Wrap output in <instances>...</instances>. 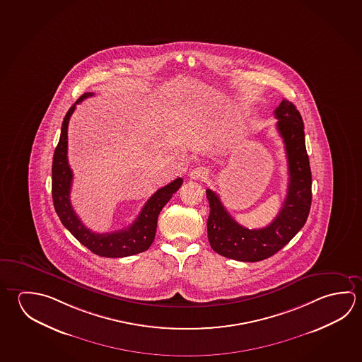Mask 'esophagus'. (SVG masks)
<instances>
[{
    "label": "esophagus",
    "mask_w": 362,
    "mask_h": 362,
    "mask_svg": "<svg viewBox=\"0 0 362 362\" xmlns=\"http://www.w3.org/2000/svg\"><path fill=\"white\" fill-rule=\"evenodd\" d=\"M209 175V169L204 168V166H198L194 168L192 172H190L189 177L194 180H202Z\"/></svg>",
    "instance_id": "obj_1"
}]
</instances>
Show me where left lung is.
<instances>
[{"label": "left lung", "mask_w": 362, "mask_h": 362, "mask_svg": "<svg viewBox=\"0 0 362 362\" xmlns=\"http://www.w3.org/2000/svg\"><path fill=\"white\" fill-rule=\"evenodd\" d=\"M288 164L287 194L279 215L266 228H249L235 221L221 199L206 190L209 203L207 234L216 253L230 259L259 262L272 257L304 226L310 212L311 172L305 147L304 122L296 107L284 99L274 110Z\"/></svg>", "instance_id": "8db88e82"}]
</instances>
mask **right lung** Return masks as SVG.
I'll return each mask as SVG.
<instances>
[{
    "instance_id": "obj_1",
    "label": "right lung",
    "mask_w": 362,
    "mask_h": 362,
    "mask_svg": "<svg viewBox=\"0 0 362 362\" xmlns=\"http://www.w3.org/2000/svg\"><path fill=\"white\" fill-rule=\"evenodd\" d=\"M94 95V93H85L69 109L64 115L61 128V137L53 155L52 163V197L58 217L64 228L76 238L83 245L93 253L105 258H123L128 255L142 253L153 244L156 234L158 217L160 211L169 202L173 194L180 188L183 179L177 178L172 183L160 188L148 198L146 204L134 223L119 231L98 234L83 225L72 209L70 201L72 170L67 160V129L71 115L78 103Z\"/></svg>"
}]
</instances>
